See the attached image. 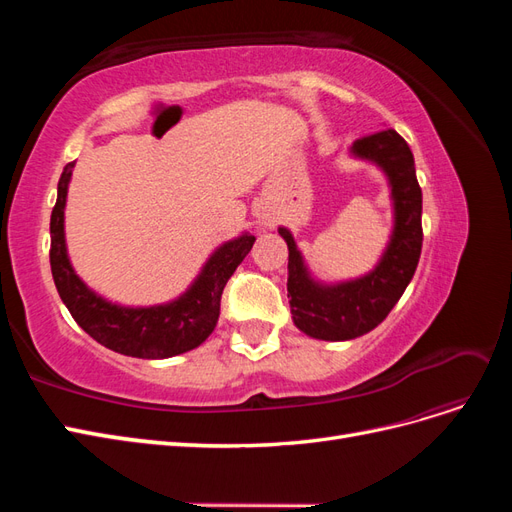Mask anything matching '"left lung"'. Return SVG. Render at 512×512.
<instances>
[{"instance_id":"8db88e82","label":"left lung","mask_w":512,"mask_h":512,"mask_svg":"<svg viewBox=\"0 0 512 512\" xmlns=\"http://www.w3.org/2000/svg\"><path fill=\"white\" fill-rule=\"evenodd\" d=\"M352 151L380 164L391 179L395 230L380 265L361 280L333 288L318 286L309 280L292 235L280 228L288 243L292 320L309 337L327 342H344L376 329L408 288L423 247V192L408 143L395 130H380L354 141Z\"/></svg>"}]
</instances>
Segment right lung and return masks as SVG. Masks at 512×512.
Here are the masks:
<instances>
[{
  "mask_svg": "<svg viewBox=\"0 0 512 512\" xmlns=\"http://www.w3.org/2000/svg\"><path fill=\"white\" fill-rule=\"evenodd\" d=\"M74 162L64 166L51 213V271L61 301L79 327L108 350L138 359H166L200 346L215 329L226 282L250 254L256 237L243 235L211 256L181 299L158 307H119L96 297L70 267L64 241V207Z\"/></svg>",
  "mask_w": 512,
  "mask_h": 512,
  "instance_id": "right-lung-1",
  "label": "right lung"
}]
</instances>
